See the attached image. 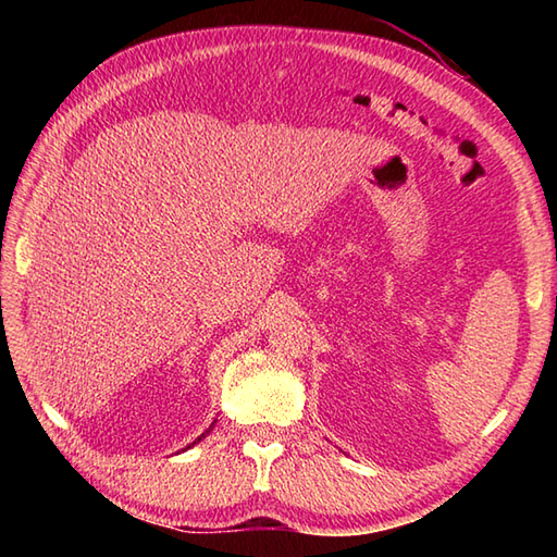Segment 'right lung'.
<instances>
[{"instance_id":"1","label":"right lung","mask_w":557,"mask_h":557,"mask_svg":"<svg viewBox=\"0 0 557 557\" xmlns=\"http://www.w3.org/2000/svg\"><path fill=\"white\" fill-rule=\"evenodd\" d=\"M210 429H212V425H210ZM210 429H208L206 433H210ZM206 433H203V435H200V437H206ZM200 437H198V441H200ZM198 441H194V443H198ZM188 447H191V445H188Z\"/></svg>"}]
</instances>
